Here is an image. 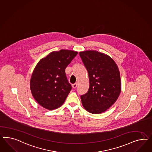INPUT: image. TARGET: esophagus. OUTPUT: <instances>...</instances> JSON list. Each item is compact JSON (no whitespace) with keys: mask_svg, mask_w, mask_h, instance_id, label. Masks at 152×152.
Returning a JSON list of instances; mask_svg holds the SVG:
<instances>
[{"mask_svg":"<svg viewBox=\"0 0 152 152\" xmlns=\"http://www.w3.org/2000/svg\"><path fill=\"white\" fill-rule=\"evenodd\" d=\"M77 85H78V84H77V83H75L72 85V87L74 88H75L77 87Z\"/></svg>","mask_w":152,"mask_h":152,"instance_id":"obj_1","label":"esophagus"}]
</instances>
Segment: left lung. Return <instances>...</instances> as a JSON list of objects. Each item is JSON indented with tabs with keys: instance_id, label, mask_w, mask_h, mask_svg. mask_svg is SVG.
Segmentation results:
<instances>
[{
	"instance_id": "left-lung-1",
	"label": "left lung",
	"mask_w": 152,
	"mask_h": 152,
	"mask_svg": "<svg viewBox=\"0 0 152 152\" xmlns=\"http://www.w3.org/2000/svg\"><path fill=\"white\" fill-rule=\"evenodd\" d=\"M88 71L90 87L81 95L82 106L93 114L106 111L118 98L121 81L117 64L109 56L97 51L79 53Z\"/></svg>"
}]
</instances>
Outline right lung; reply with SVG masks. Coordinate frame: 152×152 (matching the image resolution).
Returning <instances> with one entry per match:
<instances>
[{
  "mask_svg": "<svg viewBox=\"0 0 152 152\" xmlns=\"http://www.w3.org/2000/svg\"><path fill=\"white\" fill-rule=\"evenodd\" d=\"M77 53L67 50L53 51L38 62L30 80V90L42 107L53 110L65 102L71 90L66 68Z\"/></svg>",
  "mask_w": 152,
  "mask_h": 152,
  "instance_id": "1",
  "label": "right lung"
}]
</instances>
